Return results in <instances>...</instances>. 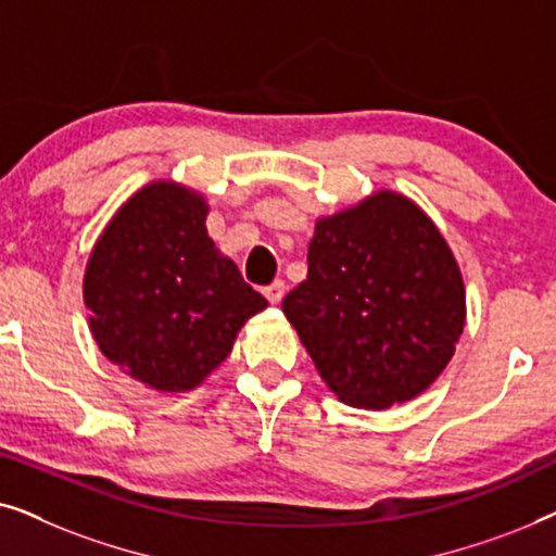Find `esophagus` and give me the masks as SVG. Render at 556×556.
<instances>
[{"label": "esophagus", "instance_id": "34e87169", "mask_svg": "<svg viewBox=\"0 0 556 556\" xmlns=\"http://www.w3.org/2000/svg\"><path fill=\"white\" fill-rule=\"evenodd\" d=\"M263 293L270 303H280V301H283V295H286V283H283V280H273L270 286L263 288Z\"/></svg>", "mask_w": 556, "mask_h": 556}]
</instances>
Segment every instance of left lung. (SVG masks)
Here are the masks:
<instances>
[{"mask_svg": "<svg viewBox=\"0 0 556 556\" xmlns=\"http://www.w3.org/2000/svg\"><path fill=\"white\" fill-rule=\"evenodd\" d=\"M283 314L341 402L387 409L422 394L453 359L466 286L435 223L379 189L316 219L308 276Z\"/></svg>", "mask_w": 556, "mask_h": 556, "instance_id": "obj_1", "label": "left lung"}]
</instances>
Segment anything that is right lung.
<instances>
[{
	"instance_id": "obj_1",
	"label": "right lung",
	"mask_w": 556,
	"mask_h": 556,
	"mask_svg": "<svg viewBox=\"0 0 556 556\" xmlns=\"http://www.w3.org/2000/svg\"><path fill=\"white\" fill-rule=\"evenodd\" d=\"M210 204L179 181L143 185L90 250L83 301L109 362L156 392L200 387L268 301L207 235Z\"/></svg>"
}]
</instances>
